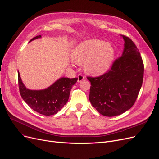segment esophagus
<instances>
[{
  "instance_id": "obj_1",
  "label": "esophagus",
  "mask_w": 159,
  "mask_h": 159,
  "mask_svg": "<svg viewBox=\"0 0 159 159\" xmlns=\"http://www.w3.org/2000/svg\"><path fill=\"white\" fill-rule=\"evenodd\" d=\"M84 79V76L82 74H79L78 75V82H81L83 79Z\"/></svg>"
}]
</instances>
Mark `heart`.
Masks as SVG:
<instances>
[{
  "label": "heart",
  "mask_w": 159,
  "mask_h": 159,
  "mask_svg": "<svg viewBox=\"0 0 159 159\" xmlns=\"http://www.w3.org/2000/svg\"><path fill=\"white\" fill-rule=\"evenodd\" d=\"M72 57L76 63H85L84 68L88 73L100 75L110 67L114 57V49L110 44L102 40L90 39L75 48Z\"/></svg>",
  "instance_id": "1"
}]
</instances>
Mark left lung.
I'll list each match as a JSON object with an SVG mask.
<instances>
[{
	"mask_svg": "<svg viewBox=\"0 0 159 159\" xmlns=\"http://www.w3.org/2000/svg\"><path fill=\"white\" fill-rule=\"evenodd\" d=\"M124 49L111 68L101 76L87 77L91 82L89 99L98 113L113 116L135 104L144 77V63L135 43L122 35Z\"/></svg>",
	"mask_w": 159,
	"mask_h": 159,
	"instance_id": "1",
	"label": "left lung"
}]
</instances>
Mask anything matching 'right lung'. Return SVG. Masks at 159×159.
<instances>
[{"mask_svg": "<svg viewBox=\"0 0 159 159\" xmlns=\"http://www.w3.org/2000/svg\"><path fill=\"white\" fill-rule=\"evenodd\" d=\"M40 37L41 35L36 36L30 42ZM77 80V78L62 77L45 89L30 90L24 85L18 71V83L22 98L33 110L46 116L55 115L62 109L68 102L71 88Z\"/></svg>", "mask_w": 159, "mask_h": 159, "instance_id": "obj_1", "label": "right lung"}]
</instances>
